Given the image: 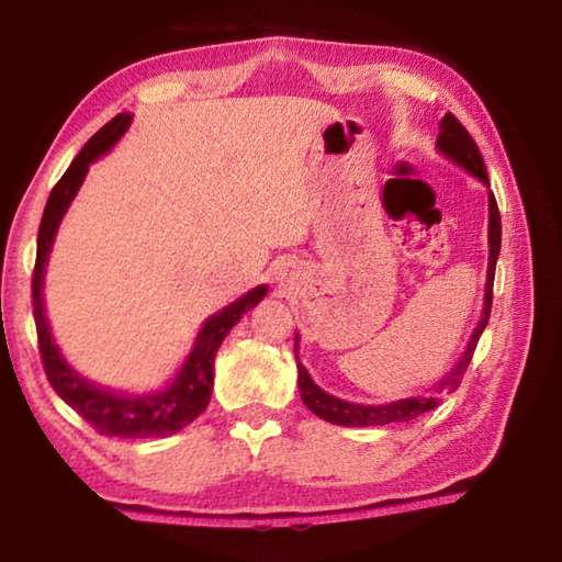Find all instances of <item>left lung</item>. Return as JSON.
Instances as JSON below:
<instances>
[{"instance_id":"left-lung-1","label":"left lung","mask_w":562,"mask_h":562,"mask_svg":"<svg viewBox=\"0 0 562 562\" xmlns=\"http://www.w3.org/2000/svg\"><path fill=\"white\" fill-rule=\"evenodd\" d=\"M436 148L441 154L453 160L456 166H461L465 173H471L473 178H479L481 183L488 186V173H486V164H483L481 150L475 146V140L471 138V133L465 131L459 119L453 113H446L439 123V138H436ZM501 252V215H498V203L493 193H488V272H486V294H483V312L479 325H475L473 335L469 339V347L461 355V359L456 361V367L449 374L441 376L439 382L434 384L429 394L422 396H408V398H398V402L392 404H355V402H345V398H337L327 394L325 389H319L312 376L307 374V369L302 367V361L297 359V386H300V396L304 406L310 408L312 414H317L319 418H325L329 424L337 426H384V424H402V422H412V418L422 416L426 412H431L434 406H439V398L449 392H456L463 379V372L471 364V357L475 351V345H479V337L483 335V329L488 325L491 317V302H493V278H496V260ZM294 349H297V337H294Z\"/></svg>"}]
</instances>
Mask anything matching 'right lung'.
I'll list each match as a JSON object with an SVG mask.
<instances>
[{
	"label": "right lung",
	"mask_w": 562,
	"mask_h": 562,
	"mask_svg": "<svg viewBox=\"0 0 562 562\" xmlns=\"http://www.w3.org/2000/svg\"><path fill=\"white\" fill-rule=\"evenodd\" d=\"M131 113H119V116H113L101 131L93 133L89 144L81 148V154L71 160L69 168H66L59 183L52 188L49 201H46L40 223V237H36L32 307L44 372L46 379H49V384L54 386V392L103 436H121V439H160V436L180 431L183 426L195 422V418L205 412L213 392V361L217 355V347L223 345L227 331L237 325V319L268 294V288L260 284V288L243 294L240 300L227 304V307H223L217 315L207 319L201 331H198L193 349H190L180 372L176 374L173 382L166 389H160V392L140 396L111 392V389L91 384L89 379L76 374L74 369L66 364L59 347L54 345L49 322H46L44 315V268L46 260H49L61 217L66 213V207L71 205L76 190L81 188L83 178H87L89 166L113 148V144H116L131 126Z\"/></svg>",
	"instance_id": "add662e5"
}]
</instances>
